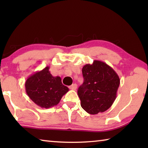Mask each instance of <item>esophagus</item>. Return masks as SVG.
Segmentation results:
<instances>
[{
    "label": "esophagus",
    "mask_w": 148,
    "mask_h": 148,
    "mask_svg": "<svg viewBox=\"0 0 148 148\" xmlns=\"http://www.w3.org/2000/svg\"><path fill=\"white\" fill-rule=\"evenodd\" d=\"M77 88V85L76 84H74L71 85V86H69V89L72 90H76Z\"/></svg>",
    "instance_id": "1"
}]
</instances>
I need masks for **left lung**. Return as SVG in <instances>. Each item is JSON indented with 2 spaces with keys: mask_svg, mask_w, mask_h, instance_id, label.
<instances>
[{
  "mask_svg": "<svg viewBox=\"0 0 148 148\" xmlns=\"http://www.w3.org/2000/svg\"><path fill=\"white\" fill-rule=\"evenodd\" d=\"M84 83L77 90L81 106L89 114L109 109L116 99L119 76L104 62L95 60L82 68Z\"/></svg>",
  "mask_w": 148,
  "mask_h": 148,
  "instance_id": "1",
  "label": "left lung"
}]
</instances>
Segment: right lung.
I'll return each mask as SVG.
<instances>
[{"label":"right lung","mask_w":148,"mask_h":148,"mask_svg":"<svg viewBox=\"0 0 148 148\" xmlns=\"http://www.w3.org/2000/svg\"><path fill=\"white\" fill-rule=\"evenodd\" d=\"M46 66L36 72L27 79L25 87L27 95L42 108H49L59 104L69 88L64 86L59 76L54 77Z\"/></svg>","instance_id":"obj_1"}]
</instances>
